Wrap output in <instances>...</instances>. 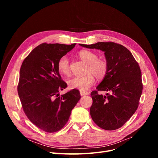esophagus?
<instances>
[{
	"label": "esophagus",
	"instance_id": "1",
	"mask_svg": "<svg viewBox=\"0 0 158 158\" xmlns=\"http://www.w3.org/2000/svg\"><path fill=\"white\" fill-rule=\"evenodd\" d=\"M80 94L81 96H84V95H88V92H80Z\"/></svg>",
	"mask_w": 158,
	"mask_h": 158
}]
</instances>
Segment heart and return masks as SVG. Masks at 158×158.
<instances>
[{"mask_svg": "<svg viewBox=\"0 0 158 158\" xmlns=\"http://www.w3.org/2000/svg\"><path fill=\"white\" fill-rule=\"evenodd\" d=\"M78 56L80 59L87 64L85 76L74 77L69 80L68 84L70 88L77 89L81 92H85L95 83V77L97 79H104L109 69V63L106 58H98V55L89 50H82ZM57 69L59 72L66 76L71 72L69 57L61 56L57 61Z\"/></svg>", "mask_w": 158, "mask_h": 158, "instance_id": "1", "label": "heart"}]
</instances>
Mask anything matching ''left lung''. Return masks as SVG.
<instances>
[{"instance_id": "left-lung-1", "label": "left lung", "mask_w": 158, "mask_h": 158, "mask_svg": "<svg viewBox=\"0 0 158 158\" xmlns=\"http://www.w3.org/2000/svg\"><path fill=\"white\" fill-rule=\"evenodd\" d=\"M80 45L101 50L108 61L107 75L97 90L91 93L93 103L89 113L98 127L107 131L117 129L127 122L138 107L143 89L139 66L131 52L120 44L110 41ZM99 90L109 93L99 95Z\"/></svg>"}]
</instances>
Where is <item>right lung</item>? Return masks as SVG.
<instances>
[{
  "instance_id": "obj_1",
  "label": "right lung",
  "mask_w": 158,
  "mask_h": 158,
  "mask_svg": "<svg viewBox=\"0 0 158 158\" xmlns=\"http://www.w3.org/2000/svg\"><path fill=\"white\" fill-rule=\"evenodd\" d=\"M44 43L24 59L17 86L22 109L29 120L47 132L61 130L68 122L81 95L73 89L60 96L67 87L57 69V61L75 47Z\"/></svg>"
}]
</instances>
